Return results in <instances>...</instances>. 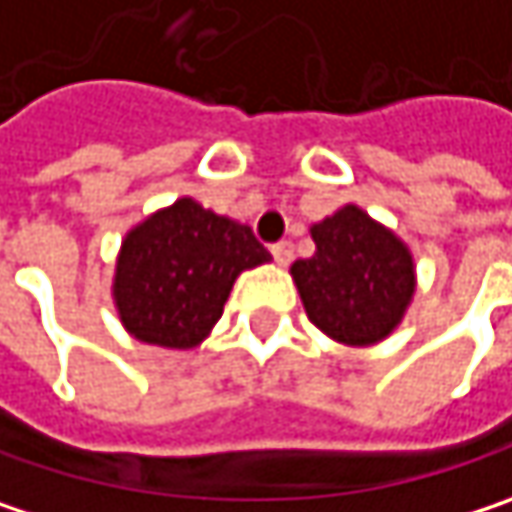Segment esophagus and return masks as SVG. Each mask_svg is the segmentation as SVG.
Wrapping results in <instances>:
<instances>
[{
	"instance_id": "34e87169",
	"label": "esophagus",
	"mask_w": 512,
	"mask_h": 512,
	"mask_svg": "<svg viewBox=\"0 0 512 512\" xmlns=\"http://www.w3.org/2000/svg\"><path fill=\"white\" fill-rule=\"evenodd\" d=\"M272 257L281 263V266H287L290 260H293V243L290 240H281V243H272Z\"/></svg>"
}]
</instances>
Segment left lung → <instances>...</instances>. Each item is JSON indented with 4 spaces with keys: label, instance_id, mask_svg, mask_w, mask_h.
I'll return each mask as SVG.
<instances>
[{
    "label": "left lung",
    "instance_id": "1",
    "mask_svg": "<svg viewBox=\"0 0 512 512\" xmlns=\"http://www.w3.org/2000/svg\"><path fill=\"white\" fill-rule=\"evenodd\" d=\"M310 237L313 257L290 266L307 319L343 346L390 337L416 293L410 249L357 205L316 222Z\"/></svg>",
    "mask_w": 512,
    "mask_h": 512
}]
</instances>
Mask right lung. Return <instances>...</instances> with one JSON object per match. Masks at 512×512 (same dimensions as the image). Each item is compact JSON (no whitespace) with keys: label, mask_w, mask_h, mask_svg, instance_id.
<instances>
[{"label":"right lung","mask_w":512,"mask_h":512,"mask_svg":"<svg viewBox=\"0 0 512 512\" xmlns=\"http://www.w3.org/2000/svg\"><path fill=\"white\" fill-rule=\"evenodd\" d=\"M266 260L249 225L184 196L125 234L114 272L119 322L140 343L193 349L219 322L237 275Z\"/></svg>","instance_id":"obj_1"}]
</instances>
